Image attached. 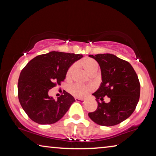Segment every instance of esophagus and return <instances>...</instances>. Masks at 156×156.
Returning <instances> with one entry per match:
<instances>
[{"instance_id":"34e87169","label":"esophagus","mask_w":156,"mask_h":156,"mask_svg":"<svg viewBox=\"0 0 156 156\" xmlns=\"http://www.w3.org/2000/svg\"><path fill=\"white\" fill-rule=\"evenodd\" d=\"M76 101L78 102H80V103H85L86 102V100H84V99H80V98H76Z\"/></svg>"}]
</instances>
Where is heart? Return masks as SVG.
<instances>
[{
    "mask_svg": "<svg viewBox=\"0 0 156 156\" xmlns=\"http://www.w3.org/2000/svg\"><path fill=\"white\" fill-rule=\"evenodd\" d=\"M80 64L82 65V67L85 69L86 72L89 73V74L93 72H96L98 68V65L96 60L92 58H84L83 60H82ZM74 69L75 65L71 66L67 71V74H66V77H67V78L69 79L72 77V73ZM90 90V87L81 85V84H73V85H72L69 87L70 93L73 94V96L79 98L84 96Z\"/></svg>",
    "mask_w": 156,
    "mask_h": 156,
    "instance_id": "1",
    "label": "heart"
}]
</instances>
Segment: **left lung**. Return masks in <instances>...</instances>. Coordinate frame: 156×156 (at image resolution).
Masks as SVG:
<instances>
[{
  "instance_id": "obj_1",
  "label": "left lung",
  "mask_w": 156,
  "mask_h": 156,
  "mask_svg": "<svg viewBox=\"0 0 156 156\" xmlns=\"http://www.w3.org/2000/svg\"><path fill=\"white\" fill-rule=\"evenodd\" d=\"M89 56L99 64L102 76L99 88L92 94L97 99L98 108L88 113L89 117L99 125H118L133 113L139 101L140 84L138 76L130 63L113 54ZM105 96L110 98L108 104L103 101Z\"/></svg>"
}]
</instances>
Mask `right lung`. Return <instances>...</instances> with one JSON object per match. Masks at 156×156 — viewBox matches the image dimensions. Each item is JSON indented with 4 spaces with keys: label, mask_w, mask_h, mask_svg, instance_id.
Masks as SVG:
<instances>
[{
    "label": "right lung",
    "mask_w": 156,
    "mask_h": 156,
    "mask_svg": "<svg viewBox=\"0 0 156 156\" xmlns=\"http://www.w3.org/2000/svg\"><path fill=\"white\" fill-rule=\"evenodd\" d=\"M82 54L50 51L31 60L21 71L18 83V99L30 119L40 125L56 122L64 116L76 100L64 91L55 100L49 91L65 79L73 63Z\"/></svg>",
    "instance_id": "1"
}]
</instances>
